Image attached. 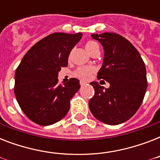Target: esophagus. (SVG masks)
Here are the masks:
<instances>
[{
    "mask_svg": "<svg viewBox=\"0 0 160 160\" xmlns=\"http://www.w3.org/2000/svg\"><path fill=\"white\" fill-rule=\"evenodd\" d=\"M80 85H81V86H83V85H85L87 84V82H86V81H84V80H80Z\"/></svg>",
    "mask_w": 160,
    "mask_h": 160,
    "instance_id": "esophagus-1",
    "label": "esophagus"
}]
</instances>
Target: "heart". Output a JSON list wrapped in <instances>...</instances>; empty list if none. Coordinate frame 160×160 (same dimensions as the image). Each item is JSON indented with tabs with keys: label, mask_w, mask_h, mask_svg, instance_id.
<instances>
[{
	"label": "heart",
	"mask_w": 160,
	"mask_h": 160,
	"mask_svg": "<svg viewBox=\"0 0 160 160\" xmlns=\"http://www.w3.org/2000/svg\"><path fill=\"white\" fill-rule=\"evenodd\" d=\"M98 44L95 41H87V43L85 44V48L87 50L88 52H90V51H92L93 49L97 47ZM95 70L94 68L89 67V66H81V67L77 68L74 72V75L76 77L80 78L81 80H89L94 73Z\"/></svg>",
	"instance_id": "obj_1"
}]
</instances>
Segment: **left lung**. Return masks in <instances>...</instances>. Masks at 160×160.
Segmentation results:
<instances>
[{
    "label": "left lung",
    "mask_w": 160,
    "mask_h": 160,
    "mask_svg": "<svg viewBox=\"0 0 160 160\" xmlns=\"http://www.w3.org/2000/svg\"><path fill=\"white\" fill-rule=\"evenodd\" d=\"M91 36L105 50L97 78L109 82V87L90 83L95 95L89 107L98 120L109 125L122 124L136 113L143 102L148 85L145 65L135 47L119 34L105 32Z\"/></svg>",
    "instance_id": "obj_1"
}]
</instances>
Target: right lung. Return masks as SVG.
<instances>
[{
    "label": "right lung",
    "mask_w": 160,
    "mask_h": 160,
    "mask_svg": "<svg viewBox=\"0 0 160 160\" xmlns=\"http://www.w3.org/2000/svg\"><path fill=\"white\" fill-rule=\"evenodd\" d=\"M82 33L56 32L41 39L22 58L15 74L14 92L24 114L37 124L60 121L70 109V101L80 90L71 78L60 85L58 72L68 65V57Z\"/></svg>",
    "instance_id": "1"
}]
</instances>
